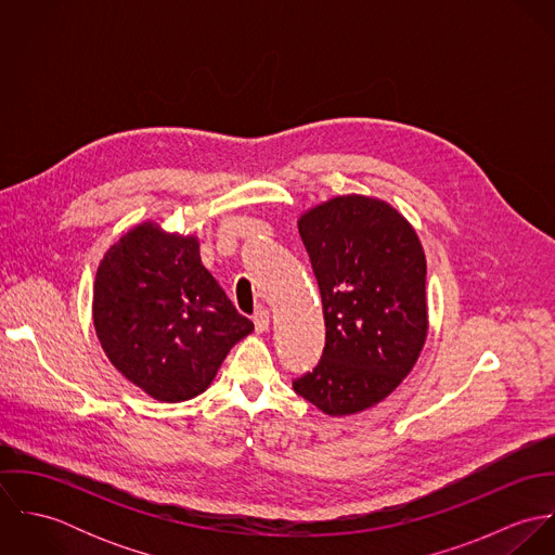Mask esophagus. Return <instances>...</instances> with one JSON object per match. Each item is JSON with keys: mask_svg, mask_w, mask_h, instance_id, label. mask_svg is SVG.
<instances>
[{"mask_svg": "<svg viewBox=\"0 0 555 555\" xmlns=\"http://www.w3.org/2000/svg\"><path fill=\"white\" fill-rule=\"evenodd\" d=\"M271 324V314L267 310H258L254 314V326H256V333H264Z\"/></svg>", "mask_w": 555, "mask_h": 555, "instance_id": "obj_1", "label": "esophagus"}]
</instances>
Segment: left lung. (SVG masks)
Instances as JSON below:
<instances>
[{"mask_svg": "<svg viewBox=\"0 0 555 555\" xmlns=\"http://www.w3.org/2000/svg\"><path fill=\"white\" fill-rule=\"evenodd\" d=\"M326 341L297 396L328 416L359 414L391 396L427 339V260L412 224L383 198L333 196L301 214Z\"/></svg>", "mask_w": 555, "mask_h": 555, "instance_id": "obj_1", "label": "left lung"}]
</instances>
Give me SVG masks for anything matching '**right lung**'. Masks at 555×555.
I'll return each mask as SVG.
<instances>
[{"label":"right lung","instance_id":"obj_1","mask_svg":"<svg viewBox=\"0 0 555 555\" xmlns=\"http://www.w3.org/2000/svg\"><path fill=\"white\" fill-rule=\"evenodd\" d=\"M91 312L113 367L166 403L205 393L231 348L254 331L201 262L198 237L150 220L104 251Z\"/></svg>","mask_w":555,"mask_h":555}]
</instances>
